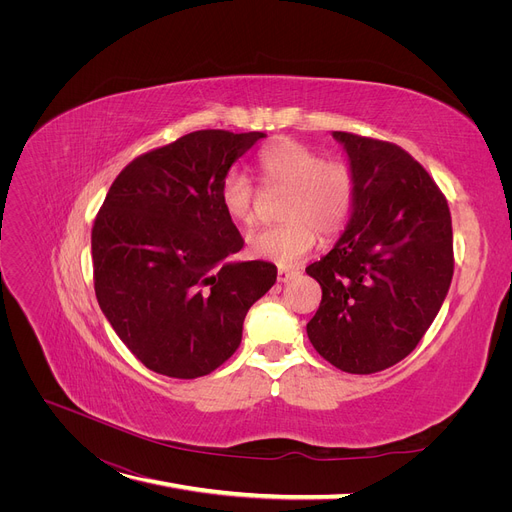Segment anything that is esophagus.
I'll return each instance as SVG.
<instances>
[{"label": "esophagus", "instance_id": "34e87169", "mask_svg": "<svg viewBox=\"0 0 512 512\" xmlns=\"http://www.w3.org/2000/svg\"><path fill=\"white\" fill-rule=\"evenodd\" d=\"M297 270H290V267H280L278 270V282H288L292 276H297Z\"/></svg>", "mask_w": 512, "mask_h": 512}]
</instances>
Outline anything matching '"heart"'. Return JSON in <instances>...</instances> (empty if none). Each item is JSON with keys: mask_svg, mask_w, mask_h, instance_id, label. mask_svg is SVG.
Wrapping results in <instances>:
<instances>
[{"mask_svg": "<svg viewBox=\"0 0 512 512\" xmlns=\"http://www.w3.org/2000/svg\"><path fill=\"white\" fill-rule=\"evenodd\" d=\"M257 168L267 186L288 188L282 224L249 234V251L280 267L303 261L315 247L317 232L340 234L351 222L357 203L355 170L340 159L284 139L259 153ZM220 203L230 220L253 224L257 188L240 170H228L220 182Z\"/></svg>", "mask_w": 512, "mask_h": 512, "instance_id": "obj_1", "label": "heart"}]
</instances>
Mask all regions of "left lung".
I'll use <instances>...</instances> for the list:
<instances>
[{"label": "left lung", "instance_id": "left-lung-1", "mask_svg": "<svg viewBox=\"0 0 512 512\" xmlns=\"http://www.w3.org/2000/svg\"><path fill=\"white\" fill-rule=\"evenodd\" d=\"M357 176V203L336 247L307 267L321 303L315 351L346 373L396 365L438 315L454 272L452 220L440 186L405 149L336 130Z\"/></svg>", "mask_w": 512, "mask_h": 512}]
</instances>
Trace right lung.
<instances>
[{
  "label": "right lung",
  "instance_id": "add662e5",
  "mask_svg": "<svg viewBox=\"0 0 512 512\" xmlns=\"http://www.w3.org/2000/svg\"><path fill=\"white\" fill-rule=\"evenodd\" d=\"M263 132L197 130L116 176L91 232L93 282L114 332L147 369L195 380L226 363L242 321L276 282L267 261L230 263L245 245L220 182Z\"/></svg>",
  "mask_w": 512,
  "mask_h": 512
}]
</instances>
